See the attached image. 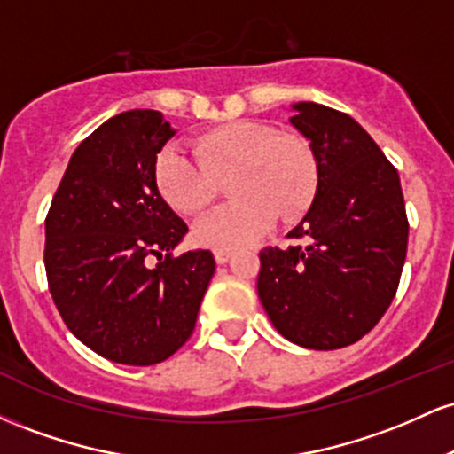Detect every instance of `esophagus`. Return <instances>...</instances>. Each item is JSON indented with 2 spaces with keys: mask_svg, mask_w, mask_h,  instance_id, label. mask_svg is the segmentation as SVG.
<instances>
[{
  "mask_svg": "<svg viewBox=\"0 0 454 454\" xmlns=\"http://www.w3.org/2000/svg\"><path fill=\"white\" fill-rule=\"evenodd\" d=\"M213 256H215L217 264H226L228 260H231L232 252H231V249H215V252H213Z\"/></svg>",
  "mask_w": 454,
  "mask_h": 454,
  "instance_id": "esophagus-1",
  "label": "esophagus"
}]
</instances>
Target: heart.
<instances>
[{"label": "heart", "mask_w": 454, "mask_h": 454, "mask_svg": "<svg viewBox=\"0 0 454 454\" xmlns=\"http://www.w3.org/2000/svg\"><path fill=\"white\" fill-rule=\"evenodd\" d=\"M196 155L168 147L158 155L153 179L161 198L184 215L213 200L217 179L232 175L228 194L237 200L200 217L192 237L202 247L239 249L262 237L273 222H294L311 205L317 160L294 134L269 123L228 121L198 137Z\"/></svg>", "instance_id": "obj_1"}]
</instances>
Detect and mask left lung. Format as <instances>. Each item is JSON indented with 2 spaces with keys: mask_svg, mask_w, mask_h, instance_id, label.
<instances>
[{
  "mask_svg": "<svg viewBox=\"0 0 454 454\" xmlns=\"http://www.w3.org/2000/svg\"><path fill=\"white\" fill-rule=\"evenodd\" d=\"M290 123L317 160L314 202L288 232L303 243L260 252L258 296L296 346L337 350L378 325L397 293L408 217L397 168L350 114L293 104Z\"/></svg>",
  "mask_w": 454,
  "mask_h": 454,
  "instance_id": "1",
  "label": "left lung"
}]
</instances>
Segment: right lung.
<instances>
[{
  "label": "right lung",
  "instance_id": "obj_1",
  "mask_svg": "<svg viewBox=\"0 0 454 454\" xmlns=\"http://www.w3.org/2000/svg\"><path fill=\"white\" fill-rule=\"evenodd\" d=\"M173 137L160 111L114 114L72 153L44 222L57 309L78 341L113 363L147 367L173 356L215 273L209 249L173 256L187 226L153 179Z\"/></svg>",
  "mask_w": 454,
  "mask_h": 454
}]
</instances>
